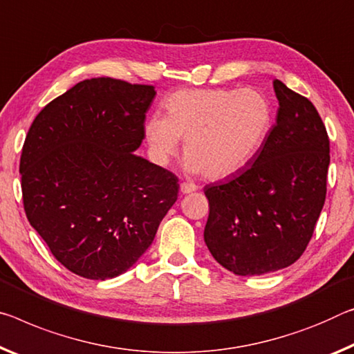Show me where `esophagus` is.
<instances>
[{
  "label": "esophagus",
  "mask_w": 354,
  "mask_h": 354,
  "mask_svg": "<svg viewBox=\"0 0 354 354\" xmlns=\"http://www.w3.org/2000/svg\"><path fill=\"white\" fill-rule=\"evenodd\" d=\"M179 190H181V194L187 195V194L195 192V190H197V186H195V184H192V183H181V184H179Z\"/></svg>",
  "instance_id": "1"
}]
</instances>
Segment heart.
Returning <instances> with one entry per match:
<instances>
[{
	"label": "heart",
	"instance_id": "b5f03b06",
	"mask_svg": "<svg viewBox=\"0 0 354 354\" xmlns=\"http://www.w3.org/2000/svg\"><path fill=\"white\" fill-rule=\"evenodd\" d=\"M165 116L145 124V138L159 164L184 143L189 175L227 179L260 154L274 122L272 102L257 88L179 89L165 99Z\"/></svg>",
	"mask_w": 354,
	"mask_h": 354
}]
</instances>
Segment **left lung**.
<instances>
[{
  "label": "left lung",
  "instance_id": "left-lung-1",
  "mask_svg": "<svg viewBox=\"0 0 354 354\" xmlns=\"http://www.w3.org/2000/svg\"><path fill=\"white\" fill-rule=\"evenodd\" d=\"M276 124L250 164L209 184L205 243L218 265L238 276H261L298 260L326 198L329 138L307 97L272 82Z\"/></svg>",
  "mask_w": 354,
  "mask_h": 354
}]
</instances>
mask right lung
<instances>
[{
  "mask_svg": "<svg viewBox=\"0 0 354 354\" xmlns=\"http://www.w3.org/2000/svg\"><path fill=\"white\" fill-rule=\"evenodd\" d=\"M154 86L91 78L42 109L20 175L31 227L56 260L85 279L131 269L178 200V178L136 154Z\"/></svg>",
  "mask_w": 354,
  "mask_h": 354,
  "instance_id": "obj_1",
  "label": "right lung"
}]
</instances>
